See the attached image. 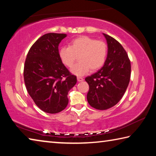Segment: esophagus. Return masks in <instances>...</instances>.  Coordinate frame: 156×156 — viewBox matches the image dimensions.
<instances>
[{
	"label": "esophagus",
	"mask_w": 156,
	"mask_h": 156,
	"mask_svg": "<svg viewBox=\"0 0 156 156\" xmlns=\"http://www.w3.org/2000/svg\"><path fill=\"white\" fill-rule=\"evenodd\" d=\"M77 80H78V82H81V81L84 80V79H83V78H82V77H80V76H78V77L77 78Z\"/></svg>",
	"instance_id": "1"
}]
</instances>
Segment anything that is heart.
<instances>
[{"label": "heart", "instance_id": "b5f03b06", "mask_svg": "<svg viewBox=\"0 0 156 156\" xmlns=\"http://www.w3.org/2000/svg\"><path fill=\"white\" fill-rule=\"evenodd\" d=\"M108 45L102 40H96L87 36H80L72 39L69 47H62L58 55L66 67L72 68L78 57L79 62L72 69L76 76H83L89 72L100 69L106 62Z\"/></svg>", "mask_w": 156, "mask_h": 156}]
</instances>
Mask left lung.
I'll return each mask as SVG.
<instances>
[{
  "label": "left lung",
  "mask_w": 156,
  "mask_h": 156,
  "mask_svg": "<svg viewBox=\"0 0 156 156\" xmlns=\"http://www.w3.org/2000/svg\"><path fill=\"white\" fill-rule=\"evenodd\" d=\"M108 44L106 62L99 71L85 80L89 89V104L99 110H105L118 103L125 94L131 78V62L119 42L103 34Z\"/></svg>",
  "instance_id": "1"
}]
</instances>
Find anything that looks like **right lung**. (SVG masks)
Listing matches in <instances>:
<instances>
[{
  "label": "right lung",
  "instance_id": "1",
  "mask_svg": "<svg viewBox=\"0 0 156 156\" xmlns=\"http://www.w3.org/2000/svg\"><path fill=\"white\" fill-rule=\"evenodd\" d=\"M65 34L48 33L40 37L27 53L24 65L26 89L43 112L57 113L67 106L68 92L77 78L60 61L58 45Z\"/></svg>",
  "mask_w": 156,
  "mask_h": 156
}]
</instances>
